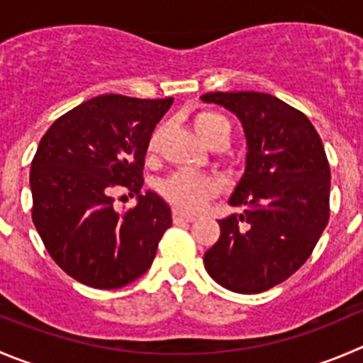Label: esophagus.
I'll use <instances>...</instances> for the list:
<instances>
[{
    "mask_svg": "<svg viewBox=\"0 0 363 363\" xmlns=\"http://www.w3.org/2000/svg\"><path fill=\"white\" fill-rule=\"evenodd\" d=\"M172 219H174V223H192V220L196 219V216L184 212V210L176 208L174 212H172Z\"/></svg>",
    "mask_w": 363,
    "mask_h": 363,
    "instance_id": "esophagus-1",
    "label": "esophagus"
}]
</instances>
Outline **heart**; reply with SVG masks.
I'll return each instance as SVG.
<instances>
[{
  "instance_id": "1",
  "label": "heart",
  "mask_w": 363,
  "mask_h": 363,
  "mask_svg": "<svg viewBox=\"0 0 363 363\" xmlns=\"http://www.w3.org/2000/svg\"><path fill=\"white\" fill-rule=\"evenodd\" d=\"M196 132L199 133L205 143H212L216 137H219L220 133L228 132L230 133V124L224 119L223 116L213 112H199L196 113L194 119ZM162 133L164 130L157 128L150 137V143H147V155L153 157L157 155L158 147H160ZM220 191V182L213 176L199 174V172L192 171H179L174 172L172 176H169L167 179H164L160 185V192L169 199L171 203H174L176 206L185 210H199L210 198L219 194Z\"/></svg>"
}]
</instances>
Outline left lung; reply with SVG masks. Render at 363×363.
<instances>
[{"label": "left lung", "mask_w": 363, "mask_h": 363, "mask_svg": "<svg viewBox=\"0 0 363 363\" xmlns=\"http://www.w3.org/2000/svg\"><path fill=\"white\" fill-rule=\"evenodd\" d=\"M235 113L246 133V171L230 196L242 212L219 220L220 237L205 253L219 285L258 294L294 274L330 219V164L303 112L264 92H208Z\"/></svg>", "instance_id": "8db88e82"}]
</instances>
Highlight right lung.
Segmentation results:
<instances>
[{"mask_svg":"<svg viewBox=\"0 0 363 363\" xmlns=\"http://www.w3.org/2000/svg\"><path fill=\"white\" fill-rule=\"evenodd\" d=\"M174 98L103 94L58 117L40 139L30 171L32 219L58 267L94 289H121L153 264L172 224L155 192L140 194L147 143ZM138 196L119 214L113 191Z\"/></svg>","mask_w":363,"mask_h":363,"instance_id":"add662e5","label":"right lung"}]
</instances>
